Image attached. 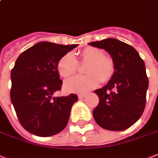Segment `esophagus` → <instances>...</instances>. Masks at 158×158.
I'll return each mask as SVG.
<instances>
[{"instance_id":"34e87169","label":"esophagus","mask_w":158,"mask_h":158,"mask_svg":"<svg viewBox=\"0 0 158 158\" xmlns=\"http://www.w3.org/2000/svg\"><path fill=\"white\" fill-rule=\"evenodd\" d=\"M86 94H78V98L79 99H81V98H83V97H86Z\"/></svg>"}]
</instances>
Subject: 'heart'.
Here are the masks:
<instances>
[{
    "label": "heart",
    "mask_w": 158,
    "mask_h": 158,
    "mask_svg": "<svg viewBox=\"0 0 158 158\" xmlns=\"http://www.w3.org/2000/svg\"><path fill=\"white\" fill-rule=\"evenodd\" d=\"M79 62L86 63L84 76H76L65 81L64 89L67 92L83 93L97 87L101 81L106 82L112 77L115 72L113 59L103 55L102 50L88 47L79 53ZM78 61L71 53L61 56L56 65L57 72L63 77L75 74L78 69Z\"/></svg>",
    "instance_id": "obj_1"
}]
</instances>
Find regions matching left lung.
<instances>
[{
  "mask_svg": "<svg viewBox=\"0 0 158 158\" xmlns=\"http://www.w3.org/2000/svg\"><path fill=\"white\" fill-rule=\"evenodd\" d=\"M89 45L106 50L115 63L108 83L94 91L99 97V104L92 112L95 121L106 130H125L139 119L145 108L148 78L144 61L135 48L117 39Z\"/></svg>",
  "mask_w": 158,
  "mask_h": 158,
  "instance_id": "obj_1",
  "label": "left lung"
}]
</instances>
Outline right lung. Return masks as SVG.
<instances>
[{
    "instance_id": "add662e5",
    "label": "right lung",
    "mask_w": 158,
    "mask_h": 158,
    "mask_svg": "<svg viewBox=\"0 0 158 158\" xmlns=\"http://www.w3.org/2000/svg\"><path fill=\"white\" fill-rule=\"evenodd\" d=\"M77 47L42 41L16 59L10 72V100L21 125L38 137H51L67 125L76 94L52 97L61 89L56 65L59 59Z\"/></svg>"
}]
</instances>
